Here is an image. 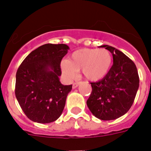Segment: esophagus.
Wrapping results in <instances>:
<instances>
[{
  "label": "esophagus",
  "instance_id": "esophagus-1",
  "mask_svg": "<svg viewBox=\"0 0 151 151\" xmlns=\"http://www.w3.org/2000/svg\"><path fill=\"white\" fill-rule=\"evenodd\" d=\"M79 82H75V83L73 84V88H76L78 87V85H79Z\"/></svg>",
  "mask_w": 151,
  "mask_h": 151
}]
</instances>
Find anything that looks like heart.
<instances>
[{
	"label": "heart",
	"mask_w": 151,
	"mask_h": 151,
	"mask_svg": "<svg viewBox=\"0 0 151 151\" xmlns=\"http://www.w3.org/2000/svg\"><path fill=\"white\" fill-rule=\"evenodd\" d=\"M113 64V57L105 48H82L74 51L68 60L60 63L63 74L69 80L74 79L78 71L90 82H97L109 73Z\"/></svg>",
	"instance_id": "1"
}]
</instances>
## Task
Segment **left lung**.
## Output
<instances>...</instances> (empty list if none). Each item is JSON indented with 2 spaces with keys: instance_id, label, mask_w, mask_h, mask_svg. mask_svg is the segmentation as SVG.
I'll return each instance as SVG.
<instances>
[{
  "instance_id": "left-lung-1",
  "label": "left lung",
  "mask_w": 151,
  "mask_h": 151,
  "mask_svg": "<svg viewBox=\"0 0 151 151\" xmlns=\"http://www.w3.org/2000/svg\"><path fill=\"white\" fill-rule=\"evenodd\" d=\"M113 54V64L106 76L91 82L92 91L87 106L101 120H113L127 113L139 87L135 64L122 51L109 45H101Z\"/></svg>"
}]
</instances>
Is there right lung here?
<instances>
[{
	"label": "right lung",
	"instance_id": "obj_1",
	"mask_svg": "<svg viewBox=\"0 0 151 151\" xmlns=\"http://www.w3.org/2000/svg\"><path fill=\"white\" fill-rule=\"evenodd\" d=\"M64 44H46L25 58L16 75L15 94L22 111L35 122L50 123L60 116L72 85L60 82Z\"/></svg>",
	"mask_w": 151,
	"mask_h": 151
}]
</instances>
